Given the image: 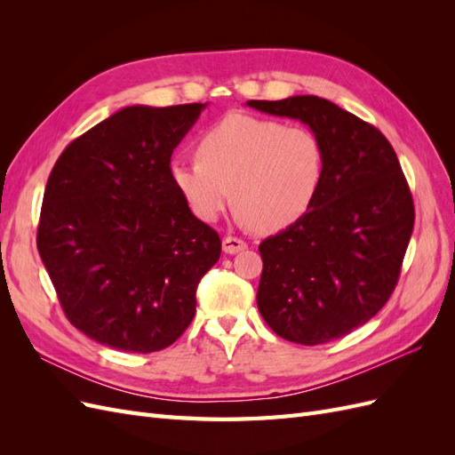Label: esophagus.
I'll list each match as a JSON object with an SVG mask.
<instances>
[{"label":"esophagus","instance_id":"obj_1","mask_svg":"<svg viewBox=\"0 0 455 455\" xmlns=\"http://www.w3.org/2000/svg\"><path fill=\"white\" fill-rule=\"evenodd\" d=\"M246 249V243L243 239H237V237H224L222 241V251L226 254H237L241 251Z\"/></svg>","mask_w":455,"mask_h":455}]
</instances>
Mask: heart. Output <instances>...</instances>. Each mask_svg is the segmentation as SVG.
I'll return each instance as SVG.
<instances>
[{"instance_id":"b5f03b06","label":"heart","mask_w":455,"mask_h":455,"mask_svg":"<svg viewBox=\"0 0 455 455\" xmlns=\"http://www.w3.org/2000/svg\"><path fill=\"white\" fill-rule=\"evenodd\" d=\"M194 161L171 163L169 174L203 222L231 199L254 231H281L307 214L323 184V146L306 127L231 114L199 136Z\"/></svg>"}]
</instances>
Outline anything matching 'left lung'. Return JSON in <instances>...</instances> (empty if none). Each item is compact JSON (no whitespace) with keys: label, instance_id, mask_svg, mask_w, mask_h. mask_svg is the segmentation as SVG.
Returning <instances> with one entry per match:
<instances>
[{"label":"left lung","instance_id":"1","mask_svg":"<svg viewBox=\"0 0 455 455\" xmlns=\"http://www.w3.org/2000/svg\"><path fill=\"white\" fill-rule=\"evenodd\" d=\"M246 104L306 123L324 154L307 214L258 246V309L275 334L301 346L347 336L387 304L401 275L414 229L401 163L374 125L319 96Z\"/></svg>","mask_w":455,"mask_h":455}]
</instances>
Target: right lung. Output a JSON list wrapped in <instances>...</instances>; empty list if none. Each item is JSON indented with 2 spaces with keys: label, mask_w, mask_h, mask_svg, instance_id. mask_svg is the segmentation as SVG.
Returning <instances> with one entry per match:
<instances>
[{
  "label": "right lung",
  "mask_w": 455,
  "mask_h": 455,
  "mask_svg": "<svg viewBox=\"0 0 455 455\" xmlns=\"http://www.w3.org/2000/svg\"><path fill=\"white\" fill-rule=\"evenodd\" d=\"M206 104L127 106L54 163L37 251L60 306L102 346L154 353L184 334L222 252L171 182V156Z\"/></svg>",
  "instance_id": "1"
}]
</instances>
